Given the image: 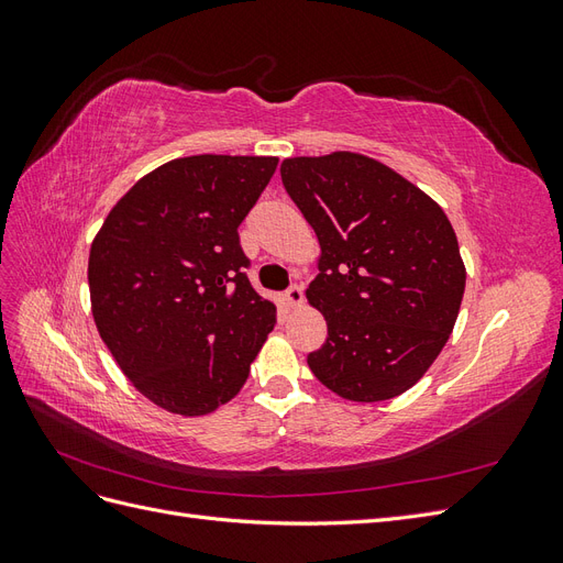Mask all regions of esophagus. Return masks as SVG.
<instances>
[{"label": "esophagus", "instance_id": "34e87169", "mask_svg": "<svg viewBox=\"0 0 563 563\" xmlns=\"http://www.w3.org/2000/svg\"><path fill=\"white\" fill-rule=\"evenodd\" d=\"M302 300H305V296H302V286L294 284L291 288H288V291H286V302H288V308H300Z\"/></svg>", "mask_w": 563, "mask_h": 563}]
</instances>
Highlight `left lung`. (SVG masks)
<instances>
[{
  "mask_svg": "<svg viewBox=\"0 0 563 563\" xmlns=\"http://www.w3.org/2000/svg\"><path fill=\"white\" fill-rule=\"evenodd\" d=\"M288 197L319 240L308 302L329 335L308 366L347 401L411 389L455 327L465 263L439 203L395 168L356 152L282 162Z\"/></svg>",
  "mask_w": 563,
  "mask_h": 563,
  "instance_id": "obj_1",
  "label": "left lung"
}]
</instances>
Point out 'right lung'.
<instances>
[{
    "instance_id": "add662e5",
    "label": "right lung",
    "mask_w": 563,
    "mask_h": 563,
    "mask_svg": "<svg viewBox=\"0 0 563 563\" xmlns=\"http://www.w3.org/2000/svg\"><path fill=\"white\" fill-rule=\"evenodd\" d=\"M277 157L195 155L119 199L89 253L96 329L129 383L168 413H213L240 395L275 302L258 296L236 228Z\"/></svg>"
}]
</instances>
